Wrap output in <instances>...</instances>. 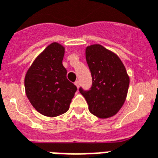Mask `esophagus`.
Here are the masks:
<instances>
[{"mask_svg":"<svg viewBox=\"0 0 158 158\" xmlns=\"http://www.w3.org/2000/svg\"><path fill=\"white\" fill-rule=\"evenodd\" d=\"M75 85H77V87H79L80 86V81H75Z\"/></svg>","mask_w":158,"mask_h":158,"instance_id":"esophagus-1","label":"esophagus"}]
</instances>
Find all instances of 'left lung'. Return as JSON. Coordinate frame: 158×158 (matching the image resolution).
Masks as SVG:
<instances>
[{
  "label": "left lung",
  "instance_id": "1",
  "mask_svg": "<svg viewBox=\"0 0 158 158\" xmlns=\"http://www.w3.org/2000/svg\"><path fill=\"white\" fill-rule=\"evenodd\" d=\"M85 58L92 84L89 90L80 87L79 91L94 115L101 118L114 115L124 103L129 89V77L123 62L100 44L86 48Z\"/></svg>",
  "mask_w": 158,
  "mask_h": 158
}]
</instances>
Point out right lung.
<instances>
[{
  "label": "right lung",
  "instance_id": "add662e5",
  "mask_svg": "<svg viewBox=\"0 0 158 158\" xmlns=\"http://www.w3.org/2000/svg\"><path fill=\"white\" fill-rule=\"evenodd\" d=\"M63 56L64 48L52 43L38 56L25 75L27 97L35 110L45 116L54 117L67 112L77 90L67 78Z\"/></svg>",
  "mask_w": 158,
  "mask_h": 158
}]
</instances>
